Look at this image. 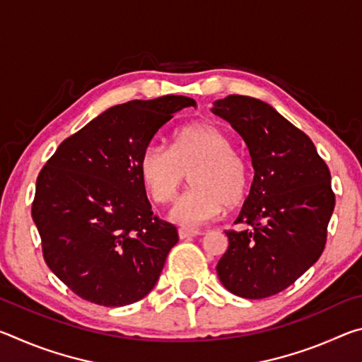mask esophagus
Segmentation results:
<instances>
[{"label": "esophagus", "mask_w": 362, "mask_h": 362, "mask_svg": "<svg viewBox=\"0 0 362 362\" xmlns=\"http://www.w3.org/2000/svg\"><path fill=\"white\" fill-rule=\"evenodd\" d=\"M203 235L201 230H187V228H179V238L180 240H188V238H196Z\"/></svg>", "instance_id": "obj_1"}]
</instances>
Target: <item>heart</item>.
I'll list each match as a JSON object with an SVG mask.
<instances>
[{
    "mask_svg": "<svg viewBox=\"0 0 362 362\" xmlns=\"http://www.w3.org/2000/svg\"><path fill=\"white\" fill-rule=\"evenodd\" d=\"M139 173L150 198L170 203L189 174L192 188L170 209L183 226L216 220L225 206L238 204L249 187V166L233 150L228 134L212 122H193L177 131L169 146L146 145L139 159Z\"/></svg>",
    "mask_w": 362,
    "mask_h": 362,
    "instance_id": "b5f03b06",
    "label": "heart"
}]
</instances>
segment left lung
I'll return each instance as SVG.
<instances>
[{
    "label": "left lung",
    "instance_id": "8db88e82",
    "mask_svg": "<svg viewBox=\"0 0 362 362\" xmlns=\"http://www.w3.org/2000/svg\"><path fill=\"white\" fill-rule=\"evenodd\" d=\"M212 112L240 132L255 170L236 218L250 228L225 231L230 244L218 279L238 297H272L322 254L335 206L330 170L311 139L265 102L226 95Z\"/></svg>",
    "mask_w": 362,
    "mask_h": 362
}]
</instances>
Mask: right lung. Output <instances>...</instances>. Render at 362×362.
<instances>
[{
    "label": "right lung",
    "mask_w": 362,
    "mask_h": 362,
    "mask_svg": "<svg viewBox=\"0 0 362 362\" xmlns=\"http://www.w3.org/2000/svg\"><path fill=\"white\" fill-rule=\"evenodd\" d=\"M183 95L108 108L66 137L36 179L32 217L51 272L88 302L124 306L155 287L177 228L153 216L139 159Z\"/></svg>",
    "instance_id": "1"
}]
</instances>
